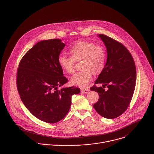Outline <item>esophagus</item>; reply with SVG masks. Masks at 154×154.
Wrapping results in <instances>:
<instances>
[{
    "label": "esophagus",
    "instance_id": "34e87169",
    "mask_svg": "<svg viewBox=\"0 0 154 154\" xmlns=\"http://www.w3.org/2000/svg\"><path fill=\"white\" fill-rule=\"evenodd\" d=\"M81 91L84 93H88L90 91V90H88V89H82Z\"/></svg>",
    "mask_w": 154,
    "mask_h": 154
}]
</instances>
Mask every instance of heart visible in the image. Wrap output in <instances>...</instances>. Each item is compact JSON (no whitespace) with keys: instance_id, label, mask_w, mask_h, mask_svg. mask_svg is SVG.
Segmentation results:
<instances>
[{"instance_id":"b5f03b06","label":"heart","mask_w":154,"mask_h":154,"mask_svg":"<svg viewBox=\"0 0 154 154\" xmlns=\"http://www.w3.org/2000/svg\"><path fill=\"white\" fill-rule=\"evenodd\" d=\"M72 57L61 55L58 58L60 67L66 72L72 74L74 70L75 61L83 59V71L76 72L71 78L72 85L80 88L86 87L92 80L93 72L100 73L103 69L106 58L105 49L94 42L80 41L70 49Z\"/></svg>"}]
</instances>
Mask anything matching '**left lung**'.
I'll use <instances>...</instances> for the list:
<instances>
[{"label":"left lung","mask_w":154,"mask_h":154,"mask_svg":"<svg viewBox=\"0 0 154 154\" xmlns=\"http://www.w3.org/2000/svg\"><path fill=\"white\" fill-rule=\"evenodd\" d=\"M106 48L107 59L105 66L95 82L102 87L93 86L91 91L100 97L93 106L102 116L114 119L121 115L132 98L137 80L134 60L121 43L106 35L99 34ZM105 86L108 90L105 91Z\"/></svg>","instance_id":"8db88e82"}]
</instances>
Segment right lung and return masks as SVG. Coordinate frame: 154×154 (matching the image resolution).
I'll use <instances>...</instances> for the list:
<instances>
[{"instance_id":"1","label":"right lung","mask_w":154,"mask_h":154,"mask_svg":"<svg viewBox=\"0 0 154 154\" xmlns=\"http://www.w3.org/2000/svg\"><path fill=\"white\" fill-rule=\"evenodd\" d=\"M65 44L61 39L43 40L33 46L22 58L17 73V88L20 99L36 118L56 123L68 113L75 86L63 88L68 82L63 76L58 58Z\"/></svg>"}]
</instances>
